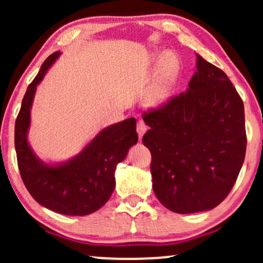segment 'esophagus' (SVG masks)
<instances>
[{"mask_svg":"<svg viewBox=\"0 0 263 263\" xmlns=\"http://www.w3.org/2000/svg\"><path fill=\"white\" fill-rule=\"evenodd\" d=\"M138 134H139V139L141 140L142 139V136H143V134H145L146 133V130H147V125L145 124V122H143L142 120H140L139 122H138Z\"/></svg>","mask_w":263,"mask_h":263,"instance_id":"obj_1","label":"esophagus"}]
</instances>
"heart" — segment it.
Segmentation results:
<instances>
[{
  "mask_svg": "<svg viewBox=\"0 0 263 263\" xmlns=\"http://www.w3.org/2000/svg\"><path fill=\"white\" fill-rule=\"evenodd\" d=\"M181 64L176 53L164 52L158 64L152 84L149 85L145 95L147 105L151 107H161L170 100L176 86H177Z\"/></svg>",
  "mask_w": 263,
  "mask_h": 263,
  "instance_id": "obj_1",
  "label": "heart"
}]
</instances>
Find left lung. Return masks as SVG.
Listing matches in <instances>:
<instances>
[{
	"instance_id": "1",
	"label": "left lung",
	"mask_w": 263,
	"mask_h": 263,
	"mask_svg": "<svg viewBox=\"0 0 263 263\" xmlns=\"http://www.w3.org/2000/svg\"><path fill=\"white\" fill-rule=\"evenodd\" d=\"M185 92L143 114L153 192L175 213L213 210L231 192L247 148L244 105L224 71L196 53Z\"/></svg>"
}]
</instances>
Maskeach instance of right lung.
Segmentation results:
<instances>
[{"instance_id":"obj_1","label":"right lung","mask_w":263,"mask_h":263,"mask_svg":"<svg viewBox=\"0 0 263 263\" xmlns=\"http://www.w3.org/2000/svg\"><path fill=\"white\" fill-rule=\"evenodd\" d=\"M61 56L50 55L31 82L15 121V151L21 178L31 196L43 207L64 215H87L107 202L116 181L115 171L138 142L134 117L104 128L70 159L46 163L28 142L31 109L37 86Z\"/></svg>"}]
</instances>
